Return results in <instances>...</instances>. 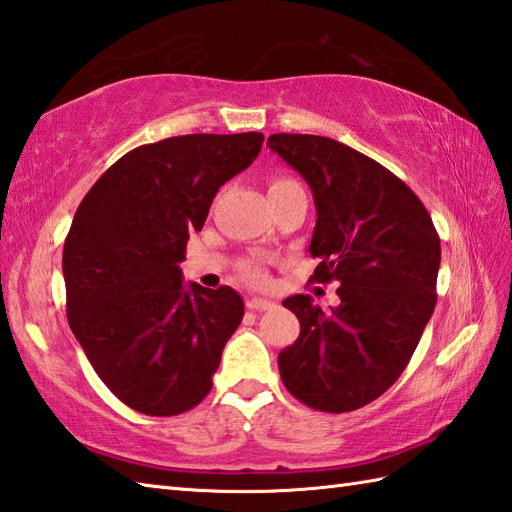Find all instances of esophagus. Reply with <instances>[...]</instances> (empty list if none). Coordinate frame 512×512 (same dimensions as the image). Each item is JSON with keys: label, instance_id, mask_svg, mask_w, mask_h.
<instances>
[{"label": "esophagus", "instance_id": "esophagus-1", "mask_svg": "<svg viewBox=\"0 0 512 512\" xmlns=\"http://www.w3.org/2000/svg\"><path fill=\"white\" fill-rule=\"evenodd\" d=\"M248 310H255V312H264V310H272V307H277L275 301H268V299H259V296H253V299L246 301Z\"/></svg>", "mask_w": 512, "mask_h": 512}]
</instances>
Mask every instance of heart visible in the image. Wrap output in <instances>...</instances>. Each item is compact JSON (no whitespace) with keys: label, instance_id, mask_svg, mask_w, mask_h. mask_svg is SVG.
Instances as JSON below:
<instances>
[{"label":"heart","instance_id":"b5f03b06","mask_svg":"<svg viewBox=\"0 0 512 512\" xmlns=\"http://www.w3.org/2000/svg\"><path fill=\"white\" fill-rule=\"evenodd\" d=\"M285 185H294L292 178H275V181L270 183V189L285 187ZM242 275L251 283H264L266 281V272L261 270V266H257V264H244L242 266Z\"/></svg>","mask_w":512,"mask_h":512}]
</instances>
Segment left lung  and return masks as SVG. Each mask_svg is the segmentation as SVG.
I'll return each mask as SVG.
<instances>
[{"instance_id": "left-lung-1", "label": "left lung", "mask_w": 512, "mask_h": 512, "mask_svg": "<svg viewBox=\"0 0 512 512\" xmlns=\"http://www.w3.org/2000/svg\"><path fill=\"white\" fill-rule=\"evenodd\" d=\"M272 152L299 172L316 202L312 281H338L340 305L312 296L283 305L301 334L279 353L285 388L320 412H351L397 382L436 305L441 240L412 189L329 137L270 135Z\"/></svg>"}]
</instances>
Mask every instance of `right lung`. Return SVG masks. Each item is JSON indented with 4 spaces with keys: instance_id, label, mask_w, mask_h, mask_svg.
<instances>
[{
    "instance_id": "right-lung-1",
    "label": "right lung",
    "mask_w": 512,
    "mask_h": 512,
    "mask_svg": "<svg viewBox=\"0 0 512 512\" xmlns=\"http://www.w3.org/2000/svg\"><path fill=\"white\" fill-rule=\"evenodd\" d=\"M261 144V133H200L139 146L82 198L63 248L67 320L128 408L174 417L209 395L244 301L229 285H183L178 264L213 196Z\"/></svg>"
}]
</instances>
